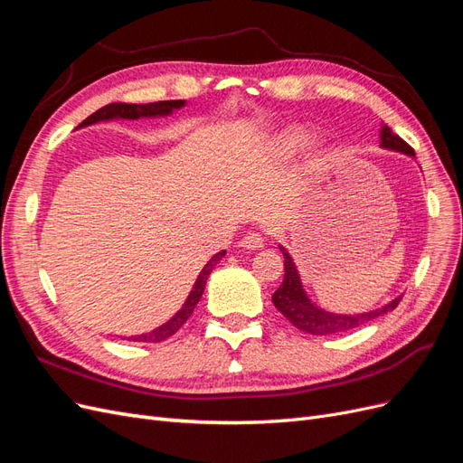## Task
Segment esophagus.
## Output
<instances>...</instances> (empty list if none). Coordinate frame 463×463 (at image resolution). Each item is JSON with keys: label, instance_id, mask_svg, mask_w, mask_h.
<instances>
[{"label": "esophagus", "instance_id": "esophagus-1", "mask_svg": "<svg viewBox=\"0 0 463 463\" xmlns=\"http://www.w3.org/2000/svg\"><path fill=\"white\" fill-rule=\"evenodd\" d=\"M240 245L243 247V249H247V250H257V249H260L262 245H264V237L260 235V233H247L243 240L240 241Z\"/></svg>", "mask_w": 463, "mask_h": 463}]
</instances>
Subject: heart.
Segmentation results:
<instances>
[{
  "label": "heart",
  "mask_w": 463,
  "mask_h": 463,
  "mask_svg": "<svg viewBox=\"0 0 463 463\" xmlns=\"http://www.w3.org/2000/svg\"><path fill=\"white\" fill-rule=\"evenodd\" d=\"M301 138H303V131L299 128H296V125H289V128L278 131L274 135V138L270 141V150L274 156L286 158L299 146Z\"/></svg>",
  "instance_id": "heart-1"
}]
</instances>
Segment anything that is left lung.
Masks as SVG:
<instances>
[{"mask_svg":"<svg viewBox=\"0 0 463 463\" xmlns=\"http://www.w3.org/2000/svg\"><path fill=\"white\" fill-rule=\"evenodd\" d=\"M381 146L386 150L408 154V156H411V158L415 156L413 148L405 141H402L396 133H392L388 125H383L381 128ZM278 247H279V250H282V255L286 259L284 260L286 274H284L282 286L274 291L272 303L276 309L301 332L313 334V335H334V334L349 332V330L367 325V322L373 318H378L390 311H394L402 299V296H398L392 301H388L386 305L378 307V309L367 311V313H354V315L330 313L309 299V296H307V291L301 284V276H299L298 266H296V262H293L291 255L288 253V249L282 245H278Z\"/></svg>","mask_w":463,"mask_h":463,"instance_id":"left-lung-1","label":"left lung"}]
</instances>
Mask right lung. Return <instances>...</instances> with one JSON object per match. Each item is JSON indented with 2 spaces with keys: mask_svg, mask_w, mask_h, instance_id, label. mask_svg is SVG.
<instances>
[{
  "mask_svg": "<svg viewBox=\"0 0 463 463\" xmlns=\"http://www.w3.org/2000/svg\"><path fill=\"white\" fill-rule=\"evenodd\" d=\"M185 106V100H164V102H152V104H108L104 108H100L98 111H94L92 116H89L85 121H82L77 129L80 128H89V125L100 123V121H114V119H141V118H167L172 116L175 109H181ZM226 257V250H220L213 259H210L204 266L201 274L197 276L193 284V289L189 291V296L184 303V307L170 318L165 320L164 325H160L158 328H154L150 332L145 334H137V335H129V338H121L128 342H145V344H158L174 335L181 326L185 325V320L193 315L194 307L201 301L203 291L206 286V279L210 276V272L214 270V266Z\"/></svg>",
  "mask_w": 463,
  "mask_h": 463,
  "instance_id": "add662e5",
  "label": "right lung"
}]
</instances>
